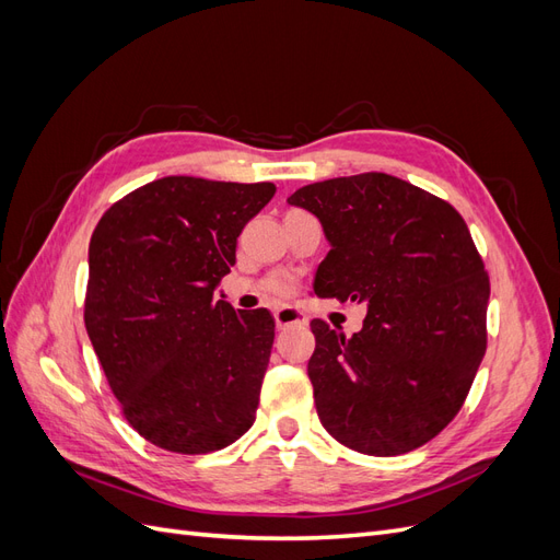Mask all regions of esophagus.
<instances>
[{
    "mask_svg": "<svg viewBox=\"0 0 560 560\" xmlns=\"http://www.w3.org/2000/svg\"><path fill=\"white\" fill-rule=\"evenodd\" d=\"M276 325L278 329H287V327H306L308 325V317L303 311L294 308V306H280L276 313Z\"/></svg>",
    "mask_w": 560,
    "mask_h": 560,
    "instance_id": "esophagus-1",
    "label": "esophagus"
}]
</instances>
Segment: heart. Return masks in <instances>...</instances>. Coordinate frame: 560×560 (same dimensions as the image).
<instances>
[{
  "mask_svg": "<svg viewBox=\"0 0 560 560\" xmlns=\"http://www.w3.org/2000/svg\"><path fill=\"white\" fill-rule=\"evenodd\" d=\"M270 292H276V294H290L292 292V280H287V278H276V280H270Z\"/></svg>",
  "mask_w": 560,
  "mask_h": 560,
  "instance_id": "1",
  "label": "heart"
}]
</instances>
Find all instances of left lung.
Listing matches in <instances>:
<instances>
[{
	"label": "left lung",
	"mask_w": 560,
	"mask_h": 560,
	"mask_svg": "<svg viewBox=\"0 0 560 560\" xmlns=\"http://www.w3.org/2000/svg\"><path fill=\"white\" fill-rule=\"evenodd\" d=\"M287 202L315 214L331 247L315 294L366 306L352 336L311 322L322 425L366 455L428 444L460 411L486 352L490 284L465 219L385 173L315 182Z\"/></svg>",
	"instance_id": "left-lung-1"
}]
</instances>
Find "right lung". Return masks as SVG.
Here are the masks:
<instances>
[{
	"mask_svg": "<svg viewBox=\"0 0 560 560\" xmlns=\"http://www.w3.org/2000/svg\"><path fill=\"white\" fill-rule=\"evenodd\" d=\"M273 194L270 182L163 177L93 231L86 331L126 420L159 448L212 453L252 428L276 319L217 290Z\"/></svg>",
	"mask_w": 560,
	"mask_h": 560,
	"instance_id": "add662e5",
	"label": "right lung"
}]
</instances>
